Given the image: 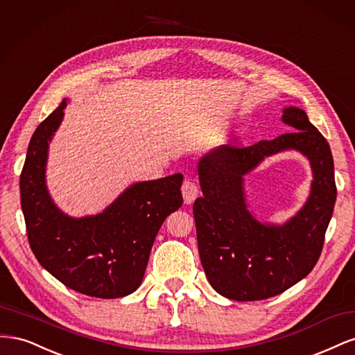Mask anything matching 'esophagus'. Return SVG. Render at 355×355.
I'll return each mask as SVG.
<instances>
[{
	"instance_id": "1",
	"label": "esophagus",
	"mask_w": 355,
	"mask_h": 355,
	"mask_svg": "<svg viewBox=\"0 0 355 355\" xmlns=\"http://www.w3.org/2000/svg\"><path fill=\"white\" fill-rule=\"evenodd\" d=\"M182 196H184L187 204H191L194 201L198 196V187L196 185V182L185 180L184 185H182Z\"/></svg>"
}]
</instances>
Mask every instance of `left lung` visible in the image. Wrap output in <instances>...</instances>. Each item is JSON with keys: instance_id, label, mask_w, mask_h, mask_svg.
<instances>
[{"instance_id": "obj_1", "label": "left lung", "mask_w": 355, "mask_h": 355, "mask_svg": "<svg viewBox=\"0 0 355 355\" xmlns=\"http://www.w3.org/2000/svg\"><path fill=\"white\" fill-rule=\"evenodd\" d=\"M295 132L247 148L222 146L198 161L202 197L194 202L200 259L207 280L225 297L247 302L280 295L315 266L336 201L330 146L306 112L283 110ZM293 148L313 168L310 197L282 225L257 221L246 209L243 176L266 157Z\"/></svg>"}]
</instances>
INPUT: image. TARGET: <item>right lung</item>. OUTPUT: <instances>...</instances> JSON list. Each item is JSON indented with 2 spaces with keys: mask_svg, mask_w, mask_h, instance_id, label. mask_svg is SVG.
<instances>
[{
  "mask_svg": "<svg viewBox=\"0 0 355 355\" xmlns=\"http://www.w3.org/2000/svg\"><path fill=\"white\" fill-rule=\"evenodd\" d=\"M67 99L31 137L20 175L28 240L41 266L75 292L115 299L141 286L161 225L182 198L180 173L136 182L98 214L72 218L51 200L46 184L49 144Z\"/></svg>",
  "mask_w": 355,
  "mask_h": 355,
  "instance_id": "right-lung-1",
  "label": "right lung"
}]
</instances>
